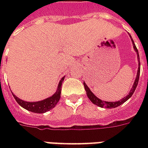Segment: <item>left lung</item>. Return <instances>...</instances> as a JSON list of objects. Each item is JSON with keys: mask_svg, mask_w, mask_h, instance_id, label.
<instances>
[{"mask_svg": "<svg viewBox=\"0 0 148 148\" xmlns=\"http://www.w3.org/2000/svg\"><path fill=\"white\" fill-rule=\"evenodd\" d=\"M129 36L131 38V40L132 42V44H133V48L135 50V51L136 52L137 54V58H138V62H139V64H138V71H137L136 77V79H135V82H134L133 86L131 88L130 91H129V93L127 94V96L123 97L122 99L118 101H102V100L99 99L97 97H96L93 93L92 91L90 90V89L89 87L87 86V85L85 82H84V87H85V90L86 91L87 97H89V99L92 101V102L96 105V106H99L101 108H107V109H113V108H116L118 106H120L122 104H124L125 101H127V100L130 98L132 96L134 91L136 90V88L137 85H138V82H139V77H140V56H139V53H138V50H137L136 47L135 45V42H134L133 39L131 36V35H129Z\"/></svg>", "mask_w": 148, "mask_h": 148, "instance_id": "8db88e82", "label": "left lung"}]
</instances>
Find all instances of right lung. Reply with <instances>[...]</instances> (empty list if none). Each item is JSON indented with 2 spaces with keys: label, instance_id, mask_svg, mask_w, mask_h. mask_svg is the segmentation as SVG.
I'll use <instances>...</instances> for the list:
<instances>
[{
  "label": "right lung",
  "instance_id": "right-lung-1",
  "mask_svg": "<svg viewBox=\"0 0 148 148\" xmlns=\"http://www.w3.org/2000/svg\"><path fill=\"white\" fill-rule=\"evenodd\" d=\"M64 78V77H62L59 83H58L56 92L51 97H47L44 100H42V101H39L29 102V101H26L24 100L20 99L15 94H13V93H12V95L14 97L15 100L16 101V102L21 107H23L24 109H27L28 111L32 112H36V113H43V112H46L53 109L58 102V101L60 99V97H61L62 84Z\"/></svg>",
  "mask_w": 148,
  "mask_h": 148
}]
</instances>
